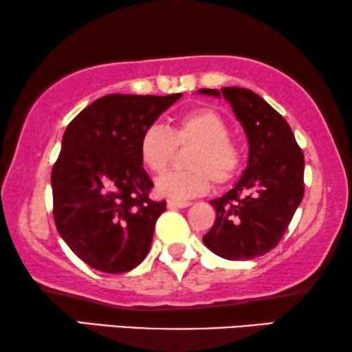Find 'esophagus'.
Segmentation results:
<instances>
[{"label": "esophagus", "instance_id": "obj_1", "mask_svg": "<svg viewBox=\"0 0 352 352\" xmlns=\"http://www.w3.org/2000/svg\"><path fill=\"white\" fill-rule=\"evenodd\" d=\"M168 208H187V206H190L189 201H179V200H168L166 201Z\"/></svg>", "mask_w": 352, "mask_h": 352}]
</instances>
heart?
Here are the masks:
<instances>
[{
  "mask_svg": "<svg viewBox=\"0 0 352 352\" xmlns=\"http://www.w3.org/2000/svg\"><path fill=\"white\" fill-rule=\"evenodd\" d=\"M226 120L210 109L190 110L170 126L151 124L139 139L142 165L152 175H163L171 165L176 147L192 146L186 157L184 171L168 173L157 181V192L171 199H192L216 184L229 182L237 175L242 153Z\"/></svg>",
  "mask_w": 352,
  "mask_h": 352,
  "instance_id": "obj_1",
  "label": "heart"
}]
</instances>
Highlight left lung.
<instances>
[{
  "instance_id": "8db88e82",
  "label": "left lung",
  "mask_w": 352,
  "mask_h": 352,
  "mask_svg": "<svg viewBox=\"0 0 352 352\" xmlns=\"http://www.w3.org/2000/svg\"><path fill=\"white\" fill-rule=\"evenodd\" d=\"M228 100L248 139V165L237 184L210 204L216 219L204 243L224 259L271 252L285 234L305 195V155L290 124L247 88L199 89Z\"/></svg>"
}]
</instances>
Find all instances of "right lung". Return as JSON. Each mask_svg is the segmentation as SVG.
<instances>
[{
  "label": "right lung",
  "mask_w": 352,
  "mask_h": 352,
  "mask_svg": "<svg viewBox=\"0 0 352 352\" xmlns=\"http://www.w3.org/2000/svg\"><path fill=\"white\" fill-rule=\"evenodd\" d=\"M109 94L76 115L52 166L54 221L76 256L107 274L128 272L151 250L166 201H153L139 139L181 98Z\"/></svg>",
  "instance_id": "add662e5"
}]
</instances>
